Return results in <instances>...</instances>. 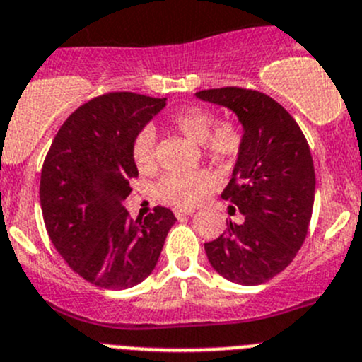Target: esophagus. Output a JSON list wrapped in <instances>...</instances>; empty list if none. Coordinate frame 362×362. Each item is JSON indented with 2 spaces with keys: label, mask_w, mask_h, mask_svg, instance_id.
I'll return each instance as SVG.
<instances>
[{
  "label": "esophagus",
  "mask_w": 362,
  "mask_h": 362,
  "mask_svg": "<svg viewBox=\"0 0 362 362\" xmlns=\"http://www.w3.org/2000/svg\"><path fill=\"white\" fill-rule=\"evenodd\" d=\"M175 216H177V218H184V216H192V209H175Z\"/></svg>",
  "instance_id": "34e87169"
}]
</instances>
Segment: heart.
<instances>
[{
	"mask_svg": "<svg viewBox=\"0 0 362 362\" xmlns=\"http://www.w3.org/2000/svg\"><path fill=\"white\" fill-rule=\"evenodd\" d=\"M216 122V116L205 107L189 105L168 116V124L178 134L185 135L194 143H202L204 151L218 164H230L239 157L245 144V132L234 121ZM132 157L137 170L143 175L157 168L155 153V132L150 127L141 128L132 143ZM216 178L207 170L173 171L160 178L155 185L158 202L173 207L187 209L202 204L212 192Z\"/></svg>",
	"mask_w": 362,
	"mask_h": 362,
	"instance_id": "1",
	"label": "heart"
}]
</instances>
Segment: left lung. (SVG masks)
Listing matches in <instances>:
<instances>
[{
    "label": "left lung",
    "mask_w": 362,
    "mask_h": 362,
    "mask_svg": "<svg viewBox=\"0 0 362 362\" xmlns=\"http://www.w3.org/2000/svg\"><path fill=\"white\" fill-rule=\"evenodd\" d=\"M235 112L245 144L221 198L245 219L205 243L212 268L243 286L268 282L288 268L305 241L314 205V164L305 135L268 94L241 87L197 93Z\"/></svg>",
    "instance_id": "obj_1"
}]
</instances>
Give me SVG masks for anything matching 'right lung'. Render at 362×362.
Returning <instances> with one entry per match:
<instances>
[{
	"instance_id": "obj_1",
	"label": "right lung",
	"mask_w": 362,
	"mask_h": 362,
	"mask_svg": "<svg viewBox=\"0 0 362 362\" xmlns=\"http://www.w3.org/2000/svg\"><path fill=\"white\" fill-rule=\"evenodd\" d=\"M165 98L109 93L74 110L49 146L40 173V207L49 239L73 272L103 289L143 282L177 218L155 207L128 218L123 202L139 175L132 143L164 109Z\"/></svg>"
}]
</instances>
